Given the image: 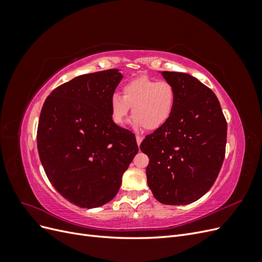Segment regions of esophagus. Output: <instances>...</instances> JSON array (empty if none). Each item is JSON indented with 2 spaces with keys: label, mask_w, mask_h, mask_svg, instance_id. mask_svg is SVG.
I'll use <instances>...</instances> for the list:
<instances>
[{
  "label": "esophagus",
  "mask_w": 262,
  "mask_h": 262,
  "mask_svg": "<svg viewBox=\"0 0 262 262\" xmlns=\"http://www.w3.org/2000/svg\"><path fill=\"white\" fill-rule=\"evenodd\" d=\"M136 139H137V143H138V145H140V144L142 143V141H143V138H142L141 136H137V137H136Z\"/></svg>",
  "instance_id": "esophagus-1"
}]
</instances>
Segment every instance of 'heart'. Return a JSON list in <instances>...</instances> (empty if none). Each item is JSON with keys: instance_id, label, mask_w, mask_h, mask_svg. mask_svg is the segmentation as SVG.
Wrapping results in <instances>:
<instances>
[{"instance_id": "1", "label": "heart", "mask_w": 262, "mask_h": 262, "mask_svg": "<svg viewBox=\"0 0 262 262\" xmlns=\"http://www.w3.org/2000/svg\"><path fill=\"white\" fill-rule=\"evenodd\" d=\"M176 105V91L165 81H157L147 76L131 80L122 87V96L114 94L109 101L110 115L117 125L125 121L130 107V123L136 129L143 128L155 131L169 121Z\"/></svg>"}]
</instances>
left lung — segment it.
<instances>
[{"instance_id": "obj_1", "label": "left lung", "mask_w": 262, "mask_h": 262, "mask_svg": "<svg viewBox=\"0 0 262 262\" xmlns=\"http://www.w3.org/2000/svg\"><path fill=\"white\" fill-rule=\"evenodd\" d=\"M176 91L173 113L163 128L145 137L147 185L157 201L186 205L207 193L225 156L227 123L209 87L181 72H160Z\"/></svg>"}]
</instances>
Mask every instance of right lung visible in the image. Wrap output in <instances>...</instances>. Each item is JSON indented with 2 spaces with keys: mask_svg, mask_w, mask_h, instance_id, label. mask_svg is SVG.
I'll return each mask as SVG.
<instances>
[{
  "mask_svg": "<svg viewBox=\"0 0 262 262\" xmlns=\"http://www.w3.org/2000/svg\"><path fill=\"white\" fill-rule=\"evenodd\" d=\"M122 77L119 69L76 76L47 97L39 117L37 146L46 175L80 208L113 200L139 152L134 134L110 115L109 101Z\"/></svg>",
  "mask_w": 262,
  "mask_h": 262,
  "instance_id": "1",
  "label": "right lung"
}]
</instances>
